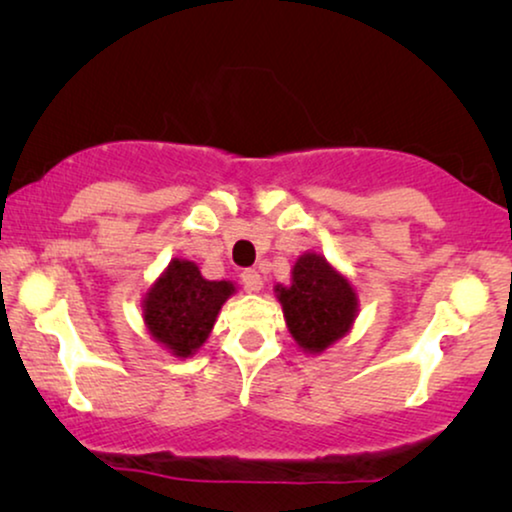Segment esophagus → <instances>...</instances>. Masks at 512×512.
<instances>
[{
    "instance_id": "34e87169",
    "label": "esophagus",
    "mask_w": 512,
    "mask_h": 512,
    "mask_svg": "<svg viewBox=\"0 0 512 512\" xmlns=\"http://www.w3.org/2000/svg\"><path fill=\"white\" fill-rule=\"evenodd\" d=\"M240 279H242V284H244V289L247 291H261L263 289V277L258 275L256 270H244L242 275H240Z\"/></svg>"
}]
</instances>
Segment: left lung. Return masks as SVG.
Segmentation results:
<instances>
[{
  "label": "left lung",
  "mask_w": 512,
  "mask_h": 512,
  "mask_svg": "<svg viewBox=\"0 0 512 512\" xmlns=\"http://www.w3.org/2000/svg\"><path fill=\"white\" fill-rule=\"evenodd\" d=\"M286 326L305 352H324L354 324L356 293L324 256L305 254L293 265L291 286H277Z\"/></svg>",
  "instance_id": "1"
}]
</instances>
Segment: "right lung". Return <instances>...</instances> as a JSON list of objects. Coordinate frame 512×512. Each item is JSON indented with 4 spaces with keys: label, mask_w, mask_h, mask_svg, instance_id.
I'll return each instance as SVG.
<instances>
[{
    "label": "right lung",
    "mask_w": 512,
    "mask_h": 512,
    "mask_svg": "<svg viewBox=\"0 0 512 512\" xmlns=\"http://www.w3.org/2000/svg\"><path fill=\"white\" fill-rule=\"evenodd\" d=\"M233 291L230 282H209L198 265L177 258L146 293L144 321L172 354L191 356L212 333L216 314Z\"/></svg>",
    "instance_id": "1"
}]
</instances>
